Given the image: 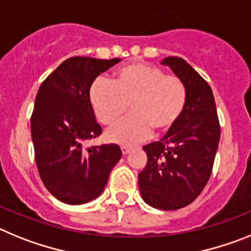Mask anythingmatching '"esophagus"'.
<instances>
[{
	"label": "esophagus",
	"instance_id": "obj_1",
	"mask_svg": "<svg viewBox=\"0 0 251 251\" xmlns=\"http://www.w3.org/2000/svg\"><path fill=\"white\" fill-rule=\"evenodd\" d=\"M130 150H131V147H127V145H123V147H121V151H123L124 155L128 154V152H130Z\"/></svg>",
	"mask_w": 251,
	"mask_h": 251
}]
</instances>
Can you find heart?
<instances>
[{"mask_svg":"<svg viewBox=\"0 0 251 251\" xmlns=\"http://www.w3.org/2000/svg\"><path fill=\"white\" fill-rule=\"evenodd\" d=\"M88 95L102 125L117 123L130 104L131 115L107 132L110 140L127 145L147 139L151 128L158 134L171 130L187 103V89L179 77L145 63L124 65L111 82L96 78Z\"/></svg>","mask_w":251,"mask_h":251,"instance_id":"b5f03b06","label":"heart"}]
</instances>
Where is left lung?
Masks as SVG:
<instances>
[{
  "label": "left lung",
  "mask_w": 251,
  "mask_h": 251,
  "mask_svg": "<svg viewBox=\"0 0 251 251\" xmlns=\"http://www.w3.org/2000/svg\"><path fill=\"white\" fill-rule=\"evenodd\" d=\"M162 64L183 80L187 103L164 138L143 148L148 162L138 178L144 201L171 211L188 206L206 187L221 127L210 84L182 58L168 56Z\"/></svg>",
  "instance_id": "1"
}]
</instances>
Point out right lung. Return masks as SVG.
Wrapping results in <instances>:
<instances>
[{
    "label": "right lung",
    "mask_w": 251,
    "mask_h": 251,
    "mask_svg": "<svg viewBox=\"0 0 251 251\" xmlns=\"http://www.w3.org/2000/svg\"><path fill=\"white\" fill-rule=\"evenodd\" d=\"M115 59L73 56L41 83L31 115L39 176L59 201L82 204L99 197L123 152L116 144L83 148L102 134L89 102V87Z\"/></svg>",
    "instance_id": "1"
}]
</instances>
